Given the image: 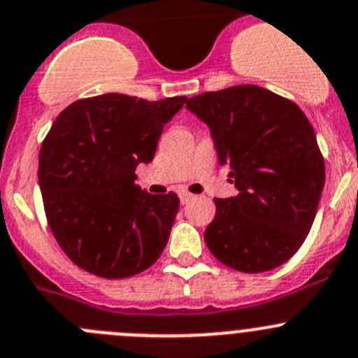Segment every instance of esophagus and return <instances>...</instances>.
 <instances>
[{
  "label": "esophagus",
  "mask_w": 358,
  "mask_h": 358,
  "mask_svg": "<svg viewBox=\"0 0 358 358\" xmlns=\"http://www.w3.org/2000/svg\"><path fill=\"white\" fill-rule=\"evenodd\" d=\"M192 197H194L192 194L187 192V190H183V192H180V201H182V204H187L190 199H192Z\"/></svg>",
  "instance_id": "34e87169"
}]
</instances>
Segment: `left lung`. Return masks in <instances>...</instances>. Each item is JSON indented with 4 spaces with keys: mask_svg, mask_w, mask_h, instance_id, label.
Returning a JSON list of instances; mask_svg holds the SVG:
<instances>
[{
    "mask_svg": "<svg viewBox=\"0 0 358 358\" xmlns=\"http://www.w3.org/2000/svg\"><path fill=\"white\" fill-rule=\"evenodd\" d=\"M187 108L211 131L238 196L215 197L204 241L215 259L241 273L282 266L306 239L325 183L313 126L290 99L259 85L204 92Z\"/></svg>",
    "mask_w": 358,
    "mask_h": 358,
    "instance_id": "8db88e82",
    "label": "left lung"
}]
</instances>
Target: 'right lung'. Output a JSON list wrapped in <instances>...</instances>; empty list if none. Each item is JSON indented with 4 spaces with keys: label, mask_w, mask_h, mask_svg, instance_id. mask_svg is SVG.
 I'll use <instances>...</instances> for the list:
<instances>
[{
    "label": "right lung",
    "mask_w": 358,
    "mask_h": 358,
    "mask_svg": "<svg viewBox=\"0 0 358 358\" xmlns=\"http://www.w3.org/2000/svg\"><path fill=\"white\" fill-rule=\"evenodd\" d=\"M185 103L110 92L78 99L54 120L38 182L52 234L83 271L129 278L161 257L180 199L141 190L134 171L154 159L164 124Z\"/></svg>",
    "instance_id": "add662e5"
}]
</instances>
